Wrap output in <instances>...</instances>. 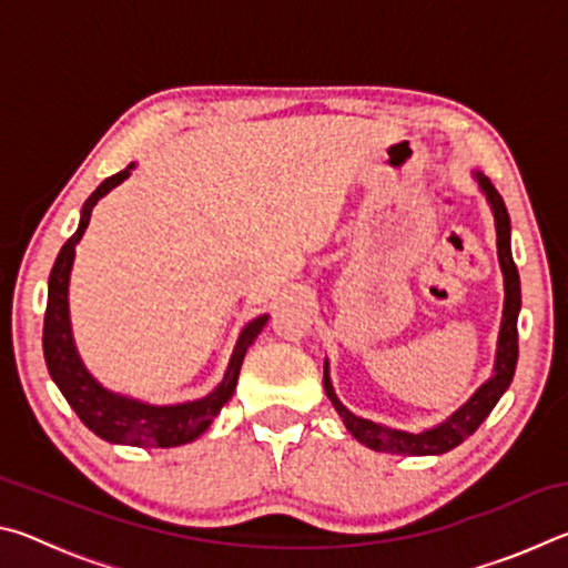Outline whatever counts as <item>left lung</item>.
I'll return each mask as SVG.
<instances>
[{"instance_id":"8db88e82","label":"left lung","mask_w":568,"mask_h":568,"mask_svg":"<svg viewBox=\"0 0 568 568\" xmlns=\"http://www.w3.org/2000/svg\"><path fill=\"white\" fill-rule=\"evenodd\" d=\"M478 182L484 192L488 195V203L494 207L496 217V235H498V261H501L504 271V283H506V303H504V321H501V333H498V353H496V368L494 376L488 378L484 386H480L474 398H470L464 408H458L454 416L440 426L423 430V434H406V430L381 426V423L365 420L353 416V413L343 406L338 396L333 393L331 378H328V365H325L323 383L325 393L333 403V408L338 410L343 418L345 428L361 440L363 446L373 450H383V454H400V456H436L446 454V450L456 448L458 444L474 434V430L486 420L488 413L494 410L498 398L504 396V390L511 386L516 361H518V311H521V283H518V271L511 255V220H508L504 197L498 195V190L478 172Z\"/></svg>"}]
</instances>
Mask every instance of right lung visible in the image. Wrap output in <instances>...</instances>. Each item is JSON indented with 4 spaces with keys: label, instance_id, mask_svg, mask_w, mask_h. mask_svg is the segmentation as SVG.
<instances>
[{
    "label": "right lung",
    "instance_id": "right-lung-1",
    "mask_svg": "<svg viewBox=\"0 0 568 568\" xmlns=\"http://www.w3.org/2000/svg\"><path fill=\"white\" fill-rule=\"evenodd\" d=\"M130 170H122L102 182V185L92 192L88 203L82 207V220L77 233L62 245L60 255H57L54 267L50 273V293H47V311H44V331H42V348L44 361L50 368V376L62 390L67 403L74 408L80 420L94 430L100 438L110 440V444H128V446H148V448H172L195 440L200 434H205L210 423L220 413V408L233 398L240 365H243L245 353L250 343L257 338L263 331L267 315H261L253 323H247L240 341L235 345L233 358H230L227 373L220 386L210 393V396L190 403H180V406H148V403H138L114 393L104 390L98 381H94L80 361L74 351L72 331H70V311H67V285H70V271L74 261V245L90 225L92 207L98 200L108 195V192L120 185V182L130 175Z\"/></svg>",
    "mask_w": 568,
    "mask_h": 568
}]
</instances>
